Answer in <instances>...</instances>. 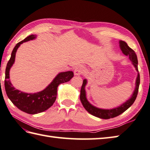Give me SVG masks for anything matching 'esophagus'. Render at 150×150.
<instances>
[{"label": "esophagus", "mask_w": 150, "mask_h": 150, "mask_svg": "<svg viewBox=\"0 0 150 150\" xmlns=\"http://www.w3.org/2000/svg\"><path fill=\"white\" fill-rule=\"evenodd\" d=\"M84 68L83 67H78L75 69L74 74L75 75H80L84 73Z\"/></svg>", "instance_id": "obj_1"}]
</instances>
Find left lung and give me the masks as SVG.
Here are the masks:
<instances>
[{
  "label": "left lung",
  "instance_id": "left-lung-1",
  "mask_svg": "<svg viewBox=\"0 0 150 150\" xmlns=\"http://www.w3.org/2000/svg\"><path fill=\"white\" fill-rule=\"evenodd\" d=\"M120 46L123 52V53L129 57V59L131 60L132 62H133V65L135 67L137 71H139V70H138V59L135 52H134L131 48H130L127 45V44L125 42H124V41H120ZM86 84V80L84 79L81 86L80 95L81 101L85 109H86L90 114H92V115L98 117V118H100L102 119H110L118 116L120 114L124 112L126 110L128 109V108L133 104V103L135 101L137 96L138 95V92H139L140 84V74L139 73L138 74V77L137 78L136 81V88L131 99H129L127 101H126L125 103L122 105L120 107L113 108V109H101V108H96L91 105L90 103L88 101L86 98V92H85L84 90V87Z\"/></svg>",
  "mask_w": 150,
  "mask_h": 150
}]
</instances>
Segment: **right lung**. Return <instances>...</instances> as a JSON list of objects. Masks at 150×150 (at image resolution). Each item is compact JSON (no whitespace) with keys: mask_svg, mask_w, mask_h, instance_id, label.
<instances>
[{"mask_svg":"<svg viewBox=\"0 0 150 150\" xmlns=\"http://www.w3.org/2000/svg\"><path fill=\"white\" fill-rule=\"evenodd\" d=\"M35 38L36 36L32 34L16 44L7 64L4 80L5 90L8 98L19 109L30 114L42 112L51 107L57 99V88L58 85L61 83L69 81L70 79L74 75L73 71H70L60 73L45 90L42 92L33 93V94L23 93L18 90L15 89L13 85L10 83L9 71H10V67L14 63L16 51L21 44L27 41L33 40Z\"/></svg>","mask_w":150,"mask_h":150,"instance_id":"right-lung-1","label":"right lung"}]
</instances>
